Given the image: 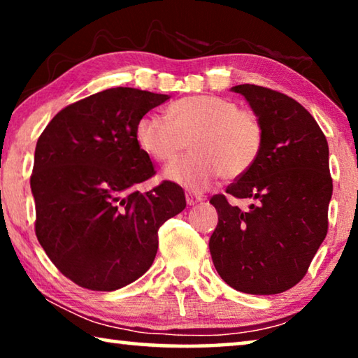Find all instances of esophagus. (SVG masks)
<instances>
[{"label":"esophagus","mask_w":358,"mask_h":358,"mask_svg":"<svg viewBox=\"0 0 358 358\" xmlns=\"http://www.w3.org/2000/svg\"><path fill=\"white\" fill-rule=\"evenodd\" d=\"M202 201H203L202 196H197V194H192V192H187L186 194L187 205H197L199 202H202Z\"/></svg>","instance_id":"1"}]
</instances>
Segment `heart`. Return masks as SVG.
<instances>
[{"label": "heart", "mask_w": 358, "mask_h": 358, "mask_svg": "<svg viewBox=\"0 0 358 358\" xmlns=\"http://www.w3.org/2000/svg\"><path fill=\"white\" fill-rule=\"evenodd\" d=\"M134 137L156 162L173 161L189 142V156L166 169V178L201 192L222 177L235 180L256 164L264 145L262 121L252 110L215 94L187 96L166 108V118L143 115Z\"/></svg>", "instance_id": "1"}]
</instances>
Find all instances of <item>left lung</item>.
Instances as JSON below:
<instances>
[{
  "label": "left lung",
  "mask_w": 358,
  "mask_h": 358,
  "mask_svg": "<svg viewBox=\"0 0 358 358\" xmlns=\"http://www.w3.org/2000/svg\"><path fill=\"white\" fill-rule=\"evenodd\" d=\"M264 126L256 164L226 192L252 199L240 210L216 194L217 226L210 237L215 268L230 287L273 295L306 275L329 230L333 183L329 143L316 120L295 99L259 85H237Z\"/></svg>",
  "instance_id": "obj_1"
}]
</instances>
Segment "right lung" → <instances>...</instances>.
I'll return each instance as SVG.
<instances>
[{"instance_id": "add662e5", "label": "right lung", "mask_w": 358, "mask_h": 358, "mask_svg": "<svg viewBox=\"0 0 358 358\" xmlns=\"http://www.w3.org/2000/svg\"><path fill=\"white\" fill-rule=\"evenodd\" d=\"M167 99L104 90L64 107L38 138L29 180L36 237L80 287L110 292L141 278L155 260L157 230L186 207L172 181L134 189L156 173L136 142V123Z\"/></svg>"}]
</instances>
